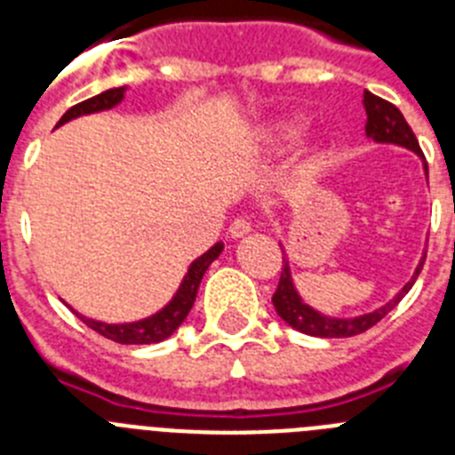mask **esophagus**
I'll use <instances>...</instances> for the list:
<instances>
[{"label": "esophagus", "mask_w": 455, "mask_h": 455, "mask_svg": "<svg viewBox=\"0 0 455 455\" xmlns=\"http://www.w3.org/2000/svg\"><path fill=\"white\" fill-rule=\"evenodd\" d=\"M230 236L232 239H241V236H246L248 232H251V220L246 219V216H239V219H235L230 223Z\"/></svg>", "instance_id": "obj_1"}]
</instances>
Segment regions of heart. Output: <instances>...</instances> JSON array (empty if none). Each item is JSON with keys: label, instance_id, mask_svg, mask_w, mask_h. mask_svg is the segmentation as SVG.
<instances>
[{"label": "heart", "instance_id": "b5f03b06", "mask_svg": "<svg viewBox=\"0 0 455 455\" xmlns=\"http://www.w3.org/2000/svg\"><path fill=\"white\" fill-rule=\"evenodd\" d=\"M309 127V120L303 116H284L273 123H268L262 130V143L268 152H280L296 146L305 136Z\"/></svg>", "mask_w": 455, "mask_h": 455}]
</instances>
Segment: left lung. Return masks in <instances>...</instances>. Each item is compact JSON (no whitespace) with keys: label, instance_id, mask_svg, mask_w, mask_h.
I'll return each mask as SVG.
<instances>
[{"label":"left lung","instance_id":"1","mask_svg":"<svg viewBox=\"0 0 455 455\" xmlns=\"http://www.w3.org/2000/svg\"><path fill=\"white\" fill-rule=\"evenodd\" d=\"M364 111H367V124H364V132L371 140L376 143H392V146H401L405 150H412L417 156H421V164H424V175L428 178V164L424 159V152H421L419 143H417V136L412 134L410 124L405 123L403 114L399 108L394 107L387 100L378 98L373 92L364 91L363 95ZM283 248V246H280ZM283 271H280V283H277L275 293H273V307H275L277 316L289 323L291 328H296L299 332H305L309 337H325V339H337V337H353L360 335V332L369 331L371 325H376L378 321L383 319L387 312H392L399 300L403 299L405 293L412 289L417 275L421 273V267H424L426 251L421 255L419 264H417L415 273L410 277L408 283L403 284L396 296H394L389 303H385L383 307L373 309V312H367V315L360 316H328L321 315L319 309L309 307L300 293L296 291L291 280V267H289V257L283 248Z\"/></svg>","mask_w":455,"mask_h":455}]
</instances>
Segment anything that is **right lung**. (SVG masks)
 <instances>
[{"label": "right lung", "mask_w": 455, "mask_h": 455, "mask_svg": "<svg viewBox=\"0 0 455 455\" xmlns=\"http://www.w3.org/2000/svg\"><path fill=\"white\" fill-rule=\"evenodd\" d=\"M124 91H127V86L108 88V91L100 92L95 98L75 104V107L68 108L66 114L61 116V120L56 123V127H61L68 120H75L79 118V116L100 114V111H108V108L118 107L124 100ZM220 252H223V241L214 243V246L209 248L207 252H203L198 259H193L187 275H184V280L180 283V289L175 291V296H172V299L168 300V305H164L159 312H155L152 316H146V319L132 321V323H104V321L88 319V316L79 315V312H75V315H77L91 331L100 332V335L107 337V339L118 341V344H156V341L168 339V337L184 323L188 312H191L193 303H196V293H198L200 280H203L209 264L214 262Z\"/></svg>", "instance_id": "1"}]
</instances>
